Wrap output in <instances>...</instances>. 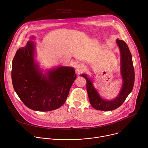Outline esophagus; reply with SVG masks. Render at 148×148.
I'll return each instance as SVG.
<instances>
[{
    "instance_id": "esophagus-1",
    "label": "esophagus",
    "mask_w": 148,
    "mask_h": 148,
    "mask_svg": "<svg viewBox=\"0 0 148 148\" xmlns=\"http://www.w3.org/2000/svg\"><path fill=\"white\" fill-rule=\"evenodd\" d=\"M75 70L78 72H81V71H83L84 70V67L82 64H78L75 66Z\"/></svg>"
}]
</instances>
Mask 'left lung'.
Segmentation results:
<instances>
[{
	"label": "left lung",
	"mask_w": 148,
	"mask_h": 148,
	"mask_svg": "<svg viewBox=\"0 0 148 148\" xmlns=\"http://www.w3.org/2000/svg\"><path fill=\"white\" fill-rule=\"evenodd\" d=\"M121 54V73L123 79L122 87L119 95L113 100L102 99L94 87L91 79H89L86 74L81 76L87 80V90L89 101L92 107L101 111H112L123 103L126 98L132 91L135 81V73L133 66L132 58L130 50L123 40L116 39Z\"/></svg>",
	"instance_id": "obj_1"
}]
</instances>
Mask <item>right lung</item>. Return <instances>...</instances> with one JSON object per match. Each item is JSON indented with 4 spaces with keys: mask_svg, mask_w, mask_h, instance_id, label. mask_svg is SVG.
I'll use <instances>...</instances> for the list:
<instances>
[{
    "mask_svg": "<svg viewBox=\"0 0 148 148\" xmlns=\"http://www.w3.org/2000/svg\"><path fill=\"white\" fill-rule=\"evenodd\" d=\"M34 47L30 41L17 50L12 61L13 86L30 109L42 112L54 110L66 102L76 78L75 70L60 66L43 74L34 58Z\"/></svg>",
    "mask_w": 148,
    "mask_h": 148,
    "instance_id": "add662e5",
    "label": "right lung"
}]
</instances>
